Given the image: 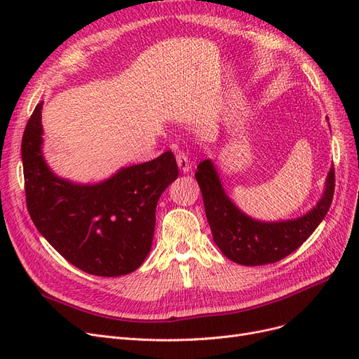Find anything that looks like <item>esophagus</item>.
Instances as JSON below:
<instances>
[{
	"label": "esophagus",
	"instance_id": "esophagus-1",
	"mask_svg": "<svg viewBox=\"0 0 359 359\" xmlns=\"http://www.w3.org/2000/svg\"><path fill=\"white\" fill-rule=\"evenodd\" d=\"M177 163H178V168L182 173H187L191 168L189 156L186 153H181V151H178V153H177Z\"/></svg>",
	"mask_w": 359,
	"mask_h": 359
}]
</instances>
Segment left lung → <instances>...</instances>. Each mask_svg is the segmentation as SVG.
Wrapping results in <instances>:
<instances>
[{"label":"left lung","instance_id":"1","mask_svg":"<svg viewBox=\"0 0 359 359\" xmlns=\"http://www.w3.org/2000/svg\"><path fill=\"white\" fill-rule=\"evenodd\" d=\"M194 177L202 191L214 243L227 259L245 266L278 262L301 247L327 215L335 186L332 166L322 198L309 212L297 219L262 222L243 212L227 196L212 160L201 161Z\"/></svg>","mask_w":359,"mask_h":359}]
</instances>
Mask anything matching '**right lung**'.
Listing matches in <instances>:
<instances>
[{
	"mask_svg": "<svg viewBox=\"0 0 359 359\" xmlns=\"http://www.w3.org/2000/svg\"><path fill=\"white\" fill-rule=\"evenodd\" d=\"M43 102L28 119L22 137L27 206L45 240L72 265L100 277L133 273L153 245L156 206L178 178L172 151L121 168L95 184L53 173L43 156Z\"/></svg>",
	"mask_w": 359,
	"mask_h": 359,
	"instance_id": "add662e5",
	"label": "right lung"
}]
</instances>
